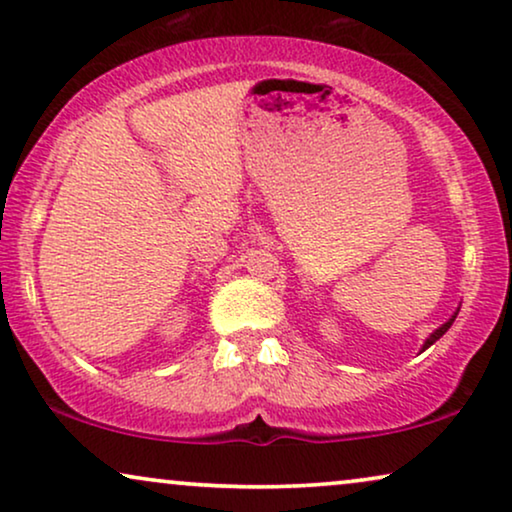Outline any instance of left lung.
<instances>
[{"label": "left lung", "instance_id": "obj_1", "mask_svg": "<svg viewBox=\"0 0 512 512\" xmlns=\"http://www.w3.org/2000/svg\"><path fill=\"white\" fill-rule=\"evenodd\" d=\"M457 314H459V307H457V312H454V314H452V317H450V319H447L443 326H438V328H436V331H433V333L429 335V338H426V340H424V345H422V352H424V349H429V347L433 345V342H436V340H440V338H443V335H445L447 331H450V326L454 324V319H457Z\"/></svg>", "mask_w": 512, "mask_h": 512}]
</instances>
